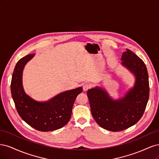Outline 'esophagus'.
I'll use <instances>...</instances> for the list:
<instances>
[{"label": "esophagus", "instance_id": "obj_1", "mask_svg": "<svg viewBox=\"0 0 159 159\" xmlns=\"http://www.w3.org/2000/svg\"><path fill=\"white\" fill-rule=\"evenodd\" d=\"M90 88H91V85H90L89 84H85L83 85V90H84V91H88Z\"/></svg>", "mask_w": 159, "mask_h": 159}]
</instances>
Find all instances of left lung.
I'll list each match as a JSON object with an SVG mask.
<instances>
[{"mask_svg":"<svg viewBox=\"0 0 159 159\" xmlns=\"http://www.w3.org/2000/svg\"><path fill=\"white\" fill-rule=\"evenodd\" d=\"M121 64L135 76L133 88L121 99L113 100L104 89L95 87L87 92L91 114L100 127L117 132L137 123L145 111L149 97V82L144 61L129 49L123 53Z\"/></svg>","mask_w":159,"mask_h":159,"instance_id":"1","label":"left lung"}]
</instances>
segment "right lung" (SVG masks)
Returning <instances> with one entry per match:
<instances>
[{"mask_svg": "<svg viewBox=\"0 0 159 159\" xmlns=\"http://www.w3.org/2000/svg\"><path fill=\"white\" fill-rule=\"evenodd\" d=\"M34 56V54L27 55L16 64L11 84L12 97L18 115L27 124L40 131H54L70 121L74 102L82 88L66 91L48 102L34 100L25 93L22 86L23 69Z\"/></svg>", "mask_w": 159, "mask_h": 159, "instance_id": "1", "label": "right lung"}]
</instances>
